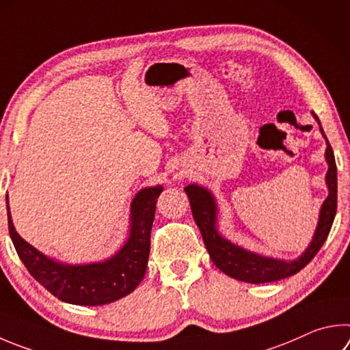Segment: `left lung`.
<instances>
[{
  "instance_id": "left-lung-1",
  "label": "left lung",
  "mask_w": 350,
  "mask_h": 350,
  "mask_svg": "<svg viewBox=\"0 0 350 350\" xmlns=\"http://www.w3.org/2000/svg\"><path fill=\"white\" fill-rule=\"evenodd\" d=\"M312 116L319 122L321 136L326 141L325 159L327 162V173L325 179L329 194L320 208L319 221H317L312 240H310L306 250L297 258L284 260L266 257L262 256V254L252 252L232 243L231 240L221 236L217 230L219 206L213 193L205 187L197 185V183H191V185H187L183 188L189 199L193 217L197 226H199L203 243L206 246L209 257H211L213 263L221 272H225L226 275L240 282L254 284L282 280V278L291 277L297 274L298 271H301L315 257V254L320 251V247L326 241L336 213V165L332 147H330L325 131H323L320 119L314 111Z\"/></svg>"
}]
</instances>
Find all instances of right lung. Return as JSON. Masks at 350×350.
Masks as SVG:
<instances>
[{
  "label": "right lung",
  "mask_w": 350,
  "mask_h": 350,
  "mask_svg": "<svg viewBox=\"0 0 350 350\" xmlns=\"http://www.w3.org/2000/svg\"><path fill=\"white\" fill-rule=\"evenodd\" d=\"M162 189V185L147 187L133 197L129 237L116 254L103 262L68 265L38 251L16 232L5 197L10 239L30 275L61 301L79 306L109 304L131 294L145 275L156 202Z\"/></svg>",
  "instance_id": "right-lung-1"
}]
</instances>
